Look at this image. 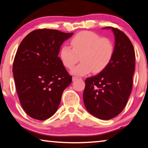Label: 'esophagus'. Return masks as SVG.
Here are the masks:
<instances>
[{
  "label": "esophagus",
  "instance_id": "1",
  "mask_svg": "<svg viewBox=\"0 0 148 148\" xmlns=\"http://www.w3.org/2000/svg\"><path fill=\"white\" fill-rule=\"evenodd\" d=\"M80 78H79V77H73V81H77V80H78V79H79Z\"/></svg>",
  "mask_w": 148,
  "mask_h": 148
}]
</instances>
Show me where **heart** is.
Returning a JSON list of instances; mask_svg holds the SVG:
<instances>
[{"mask_svg":"<svg viewBox=\"0 0 148 148\" xmlns=\"http://www.w3.org/2000/svg\"><path fill=\"white\" fill-rule=\"evenodd\" d=\"M71 47L63 45L60 51V58L64 66L71 69L73 74L83 76L93 71L98 73L109 64L114 53V45L108 38H101L92 32L82 31L72 38Z\"/></svg>","mask_w":148,"mask_h":148,"instance_id":"obj_1","label":"heart"}]
</instances>
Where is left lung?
<instances>
[{
    "mask_svg": "<svg viewBox=\"0 0 148 148\" xmlns=\"http://www.w3.org/2000/svg\"><path fill=\"white\" fill-rule=\"evenodd\" d=\"M112 29L115 36L112 60L99 74L85 80L83 101L85 108L94 116L110 120L123 110L133 85L135 51L128 36L120 29Z\"/></svg>",
    "mask_w": 148,
    "mask_h": 148,
    "instance_id": "1",
    "label": "left lung"
}]
</instances>
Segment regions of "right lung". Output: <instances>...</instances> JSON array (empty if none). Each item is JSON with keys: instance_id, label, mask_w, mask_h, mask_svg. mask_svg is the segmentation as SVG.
I'll return each instance as SVG.
<instances>
[{"instance_id": "obj_1", "label": "right lung", "mask_w": 148, "mask_h": 148, "mask_svg": "<svg viewBox=\"0 0 148 148\" xmlns=\"http://www.w3.org/2000/svg\"><path fill=\"white\" fill-rule=\"evenodd\" d=\"M73 33L38 29L25 37L14 60L12 72L22 108L29 116L44 120L58 110L63 90L72 82L58 57Z\"/></svg>"}]
</instances>
